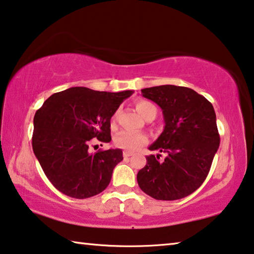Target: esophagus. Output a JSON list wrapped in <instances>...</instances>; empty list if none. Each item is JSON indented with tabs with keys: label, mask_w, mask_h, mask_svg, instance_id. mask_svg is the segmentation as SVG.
<instances>
[{
	"label": "esophagus",
	"mask_w": 254,
	"mask_h": 254,
	"mask_svg": "<svg viewBox=\"0 0 254 254\" xmlns=\"http://www.w3.org/2000/svg\"><path fill=\"white\" fill-rule=\"evenodd\" d=\"M124 158L125 159H128V158H129V157H131V155H132V153H131V152H124Z\"/></svg>",
	"instance_id": "34e87169"
}]
</instances>
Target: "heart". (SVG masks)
<instances>
[{"mask_svg":"<svg viewBox=\"0 0 254 254\" xmlns=\"http://www.w3.org/2000/svg\"><path fill=\"white\" fill-rule=\"evenodd\" d=\"M136 109L142 115L144 118L149 117L151 114H157V108L153 103L149 102L146 100H139L136 103ZM116 122V116L112 117V123ZM116 145L119 149H123L128 152H135L138 150L140 146L147 143V137L142 132H134V131H122L117 136L115 140Z\"/></svg>","mask_w":254,"mask_h":254,"instance_id":"heart-1","label":"heart"}]
</instances>
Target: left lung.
Wrapping results in <instances>:
<instances>
[{"instance_id":"obj_1","label":"left lung","mask_w":254,"mask_h":254,"mask_svg":"<svg viewBox=\"0 0 254 254\" xmlns=\"http://www.w3.org/2000/svg\"><path fill=\"white\" fill-rule=\"evenodd\" d=\"M142 94L162 109L165 129L149 150L166 157H146L137 174L138 186L155 200H179L208 176L220 143L216 112L204 96L189 87L161 85L144 88Z\"/></svg>"}]
</instances>
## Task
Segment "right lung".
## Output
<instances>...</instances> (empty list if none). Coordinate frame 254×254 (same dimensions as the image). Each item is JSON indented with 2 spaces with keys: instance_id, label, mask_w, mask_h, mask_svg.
Returning <instances> with one entry per match:
<instances>
[{
  "instance_id": "1",
  "label": "right lung",
  "mask_w": 254,
  "mask_h": 254,
  "mask_svg": "<svg viewBox=\"0 0 254 254\" xmlns=\"http://www.w3.org/2000/svg\"><path fill=\"white\" fill-rule=\"evenodd\" d=\"M132 91L118 93L71 87L51 95L34 117L33 151L58 190L70 197L100 194L122 161L120 149L89 152L111 140L110 120ZM96 146V145H95Z\"/></svg>"
}]
</instances>
